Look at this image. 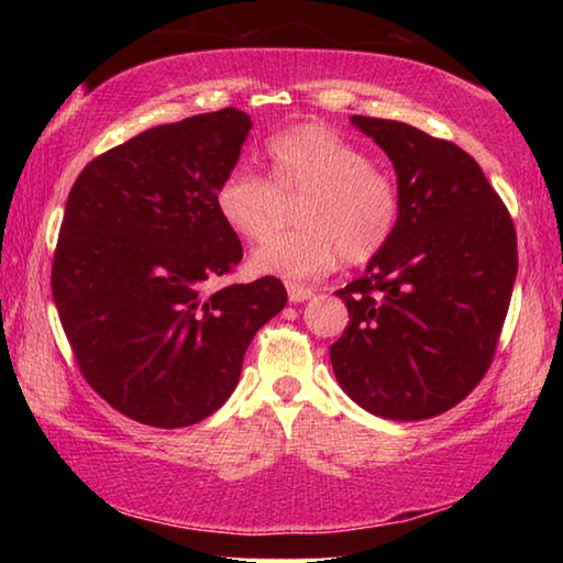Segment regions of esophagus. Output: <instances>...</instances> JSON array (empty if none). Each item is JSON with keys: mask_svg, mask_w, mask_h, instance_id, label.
Instances as JSON below:
<instances>
[{"mask_svg": "<svg viewBox=\"0 0 563 563\" xmlns=\"http://www.w3.org/2000/svg\"><path fill=\"white\" fill-rule=\"evenodd\" d=\"M312 295H316V290H312L310 285H298V283H290V285H288V298H290V302H302V300L312 298Z\"/></svg>", "mask_w": 563, "mask_h": 563, "instance_id": "1", "label": "esophagus"}]
</instances>
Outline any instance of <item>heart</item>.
Wrapping results in <instances>:
<instances>
[{
  "label": "heart",
  "instance_id": "b5f03b06",
  "mask_svg": "<svg viewBox=\"0 0 563 563\" xmlns=\"http://www.w3.org/2000/svg\"><path fill=\"white\" fill-rule=\"evenodd\" d=\"M271 180L238 166L216 188V211L245 241H265L280 221V196H302L298 231L283 233L253 253L258 273L288 280L325 273L340 258L362 265L377 258L397 233L402 188L365 151L320 123H300L265 146Z\"/></svg>",
  "mask_w": 563,
  "mask_h": 563
}]
</instances>
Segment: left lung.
Returning <instances> with one entry per match:
<instances>
[{
	"label": "left lung",
	"instance_id": "obj_1",
	"mask_svg": "<svg viewBox=\"0 0 563 563\" xmlns=\"http://www.w3.org/2000/svg\"><path fill=\"white\" fill-rule=\"evenodd\" d=\"M385 151L402 218L338 295L350 322L330 345L342 389L377 417L442 415L482 383L517 278V231L476 161L409 123L352 117Z\"/></svg>",
	"mask_w": 563,
	"mask_h": 563
}]
</instances>
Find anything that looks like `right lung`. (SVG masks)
Returning a JSON list of instances; mask_svg holds the SVG:
<instances>
[{"mask_svg":"<svg viewBox=\"0 0 563 563\" xmlns=\"http://www.w3.org/2000/svg\"><path fill=\"white\" fill-rule=\"evenodd\" d=\"M233 107L148 129L89 161L66 198L52 295L84 379L133 422L176 430L238 385L285 285H211L243 258L216 211L251 131Z\"/></svg>","mask_w":563,"mask_h":563,"instance_id":"obj_1","label":"right lung"}]
</instances>
